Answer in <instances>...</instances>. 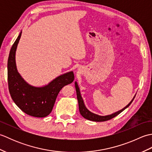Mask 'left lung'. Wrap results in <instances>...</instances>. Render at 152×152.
I'll use <instances>...</instances> for the list:
<instances>
[{
  "label": "left lung",
  "instance_id": "8db88e82",
  "mask_svg": "<svg viewBox=\"0 0 152 152\" xmlns=\"http://www.w3.org/2000/svg\"><path fill=\"white\" fill-rule=\"evenodd\" d=\"M74 84H75V88H76V95H77V99H78V106H79V110L80 113L83 118H86V119H88V120L90 121H105L109 120V119H111L112 118L115 117L116 115H118V114H120L121 112L125 110L127 108H128L129 106H130V104L132 103V102L133 101V100L136 96V94L134 96V97L133 99L131 100V102L129 103V104L124 107V108H122L121 110L119 111L115 112L114 113H113L112 114L110 115H100L98 114H94V113L91 112V111H89V110L86 108V106L84 104V102H83V100L82 97L81 95V93H80V90L79 88V86L78 85V83L76 81L74 82Z\"/></svg>",
  "mask_w": 152,
  "mask_h": 152
}]
</instances>
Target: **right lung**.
<instances>
[{
  "instance_id": "add662e5",
  "label": "right lung",
  "mask_w": 152,
  "mask_h": 152,
  "mask_svg": "<svg viewBox=\"0 0 152 152\" xmlns=\"http://www.w3.org/2000/svg\"><path fill=\"white\" fill-rule=\"evenodd\" d=\"M22 31L13 44L8 60V82L11 97L21 110L29 115L44 118L49 115L58 93L64 86L74 80L73 71L56 77L46 85L37 87L27 83L18 72L15 53Z\"/></svg>"
}]
</instances>
